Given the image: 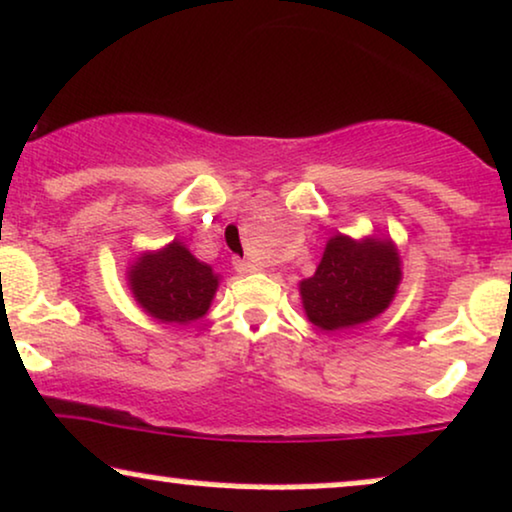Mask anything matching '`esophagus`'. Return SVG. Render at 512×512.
I'll return each instance as SVG.
<instances>
[{
	"mask_svg": "<svg viewBox=\"0 0 512 512\" xmlns=\"http://www.w3.org/2000/svg\"><path fill=\"white\" fill-rule=\"evenodd\" d=\"M233 267H236L238 274H252L257 269L250 260H233Z\"/></svg>",
	"mask_w": 512,
	"mask_h": 512,
	"instance_id": "34e87169",
	"label": "esophagus"
}]
</instances>
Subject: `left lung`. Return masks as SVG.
I'll return each instance as SVG.
<instances>
[{
  "mask_svg": "<svg viewBox=\"0 0 512 512\" xmlns=\"http://www.w3.org/2000/svg\"><path fill=\"white\" fill-rule=\"evenodd\" d=\"M400 255L391 238H329L322 262L300 281L305 315L317 329L338 331L379 317L396 298Z\"/></svg>",
  "mask_w": 512,
  "mask_h": 512,
  "instance_id": "obj_1",
  "label": "left lung"
}]
</instances>
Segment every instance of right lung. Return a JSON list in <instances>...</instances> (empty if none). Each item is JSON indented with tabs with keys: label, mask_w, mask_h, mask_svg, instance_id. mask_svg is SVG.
<instances>
[{
	"label": "right lung",
	"mask_w": 512,
	"mask_h": 512,
	"mask_svg": "<svg viewBox=\"0 0 512 512\" xmlns=\"http://www.w3.org/2000/svg\"><path fill=\"white\" fill-rule=\"evenodd\" d=\"M128 286L150 317L164 324H190L207 315L219 276L174 240L162 250L143 252L128 269Z\"/></svg>",
	"instance_id": "right-lung-1"
}]
</instances>
